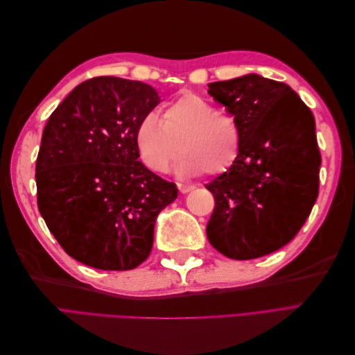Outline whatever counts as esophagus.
Listing matches in <instances>:
<instances>
[{
    "mask_svg": "<svg viewBox=\"0 0 355 355\" xmlns=\"http://www.w3.org/2000/svg\"><path fill=\"white\" fill-rule=\"evenodd\" d=\"M178 188L179 191L182 192V194H188L189 191L194 189V185H185V184H178Z\"/></svg>",
    "mask_w": 355,
    "mask_h": 355,
    "instance_id": "esophagus-1",
    "label": "esophagus"
}]
</instances>
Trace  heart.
Masks as SVG:
<instances>
[{
  "label": "heart",
  "mask_w": 355,
  "mask_h": 355,
  "mask_svg": "<svg viewBox=\"0 0 355 355\" xmlns=\"http://www.w3.org/2000/svg\"><path fill=\"white\" fill-rule=\"evenodd\" d=\"M135 142L144 164L157 173H166L180 151L178 173L220 175L239 159L243 132L234 115L194 92H182L163 106L161 120L154 112L139 120Z\"/></svg>",
  "instance_id": "heart-1"
}]
</instances>
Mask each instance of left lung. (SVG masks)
<instances>
[{"instance_id":"left-lung-1","label":"left lung","mask_w":355,"mask_h":355,"mask_svg":"<svg viewBox=\"0 0 355 355\" xmlns=\"http://www.w3.org/2000/svg\"><path fill=\"white\" fill-rule=\"evenodd\" d=\"M207 92L243 132L239 159L206 185L216 202L207 239L231 259L270 254L299 232L318 197L314 115L290 85L257 73L210 83Z\"/></svg>"}]
</instances>
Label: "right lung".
Instances as JSON below:
<instances>
[{"label":"right lung","mask_w":355,"mask_h":355,"mask_svg":"<svg viewBox=\"0 0 355 355\" xmlns=\"http://www.w3.org/2000/svg\"><path fill=\"white\" fill-rule=\"evenodd\" d=\"M161 102L141 81L96 77L53 111L35 166L38 210L71 257L127 271L151 253L159 211L178 188L137 161L141 118Z\"/></svg>","instance_id":"1"}]
</instances>
